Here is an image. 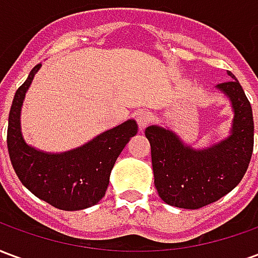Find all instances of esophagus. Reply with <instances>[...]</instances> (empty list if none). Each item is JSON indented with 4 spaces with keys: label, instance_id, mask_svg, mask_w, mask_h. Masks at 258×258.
<instances>
[{
    "label": "esophagus",
    "instance_id": "1",
    "mask_svg": "<svg viewBox=\"0 0 258 258\" xmlns=\"http://www.w3.org/2000/svg\"><path fill=\"white\" fill-rule=\"evenodd\" d=\"M135 120H137V123H138V127L141 130H144L145 127H148L152 121V117L149 112H146V110H138V112L135 113Z\"/></svg>",
    "mask_w": 258,
    "mask_h": 258
}]
</instances>
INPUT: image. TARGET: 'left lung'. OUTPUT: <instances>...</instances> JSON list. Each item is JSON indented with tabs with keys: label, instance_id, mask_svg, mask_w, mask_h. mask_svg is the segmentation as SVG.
<instances>
[{
	"label": "left lung",
	"instance_id": "left-lung-1",
	"mask_svg": "<svg viewBox=\"0 0 258 258\" xmlns=\"http://www.w3.org/2000/svg\"><path fill=\"white\" fill-rule=\"evenodd\" d=\"M217 87L232 101V135L210 149L192 151L168 130H145L151 144L155 186L163 202L196 210L225 196L242 181L254 145L253 112L242 85L231 72Z\"/></svg>",
	"mask_w": 258,
	"mask_h": 258
}]
</instances>
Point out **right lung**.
Instances as JSON below:
<instances>
[{"mask_svg": "<svg viewBox=\"0 0 258 258\" xmlns=\"http://www.w3.org/2000/svg\"><path fill=\"white\" fill-rule=\"evenodd\" d=\"M40 66L33 68L12 101L7 133L9 159L20 182L38 199L60 210H83L105 196L116 159L137 134L138 125L128 120L87 145L60 155L42 153L26 145L20 133V107Z\"/></svg>", "mask_w": 258, "mask_h": 258, "instance_id": "add662e5", "label": "right lung"}]
</instances>
